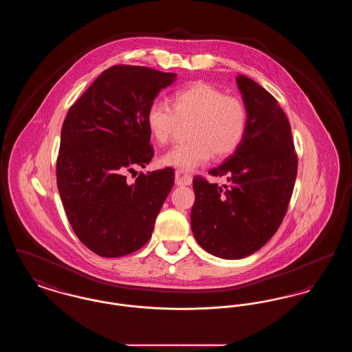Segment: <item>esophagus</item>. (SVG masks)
I'll return each instance as SVG.
<instances>
[{
  "label": "esophagus",
  "mask_w": 352,
  "mask_h": 352,
  "mask_svg": "<svg viewBox=\"0 0 352 352\" xmlns=\"http://www.w3.org/2000/svg\"><path fill=\"white\" fill-rule=\"evenodd\" d=\"M192 182V177L186 173L184 170H177L175 171V184L177 186H188Z\"/></svg>",
  "instance_id": "esophagus-1"
}]
</instances>
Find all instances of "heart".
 I'll return each mask as SVG.
<instances>
[{
    "mask_svg": "<svg viewBox=\"0 0 352 352\" xmlns=\"http://www.w3.org/2000/svg\"><path fill=\"white\" fill-rule=\"evenodd\" d=\"M168 102L151 101L146 111V126L160 145L170 141L179 121H191L188 141L177 144L161 157L165 166L192 170L214 154L226 158L239 149L248 129V109L244 101L228 96L207 83H195L177 91Z\"/></svg>",
    "mask_w": 352,
    "mask_h": 352,
    "instance_id": "heart-1",
    "label": "heart"
}]
</instances>
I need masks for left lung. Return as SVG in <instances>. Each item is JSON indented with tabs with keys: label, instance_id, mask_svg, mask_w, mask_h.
I'll list each match as a JSON object with an SVG mask.
<instances>
[{
	"label": "left lung",
	"instance_id": "obj_1",
	"mask_svg": "<svg viewBox=\"0 0 352 352\" xmlns=\"http://www.w3.org/2000/svg\"><path fill=\"white\" fill-rule=\"evenodd\" d=\"M248 109L245 137L226 162L197 175L191 230L204 251L239 260L258 251L283 223L293 194L298 158L289 120L265 88L244 75L236 78Z\"/></svg>",
	"mask_w": 352,
	"mask_h": 352
}]
</instances>
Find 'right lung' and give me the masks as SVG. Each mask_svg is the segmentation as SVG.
I'll return each mask as SVG.
<instances>
[{
  "label": "right lung",
  "mask_w": 352,
  "mask_h": 352,
  "mask_svg": "<svg viewBox=\"0 0 352 352\" xmlns=\"http://www.w3.org/2000/svg\"><path fill=\"white\" fill-rule=\"evenodd\" d=\"M175 74L118 65L102 71L69 109L60 133L56 184L68 221L101 257L138 251L174 184V170L145 168L154 155L146 111Z\"/></svg>",
  "instance_id": "obj_1"
}]
</instances>
